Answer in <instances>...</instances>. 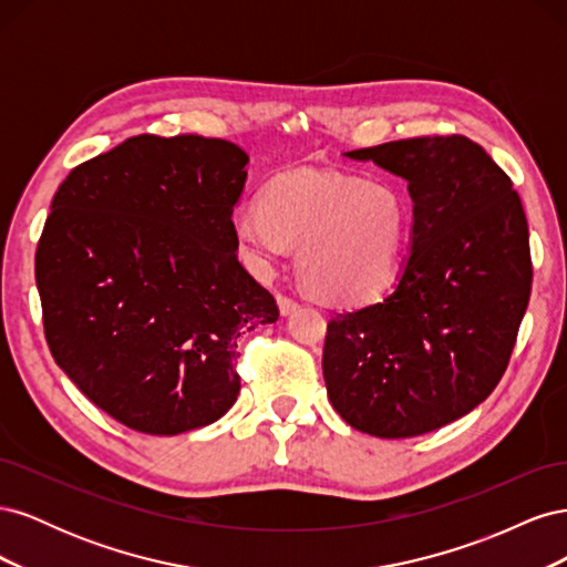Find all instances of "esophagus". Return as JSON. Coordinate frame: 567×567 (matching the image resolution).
I'll list each match as a JSON object with an SVG mask.
<instances>
[{"label":"esophagus","mask_w":567,"mask_h":567,"mask_svg":"<svg viewBox=\"0 0 567 567\" xmlns=\"http://www.w3.org/2000/svg\"><path fill=\"white\" fill-rule=\"evenodd\" d=\"M277 305H279L281 315H290V312L298 310V307H300L296 298H288V296H284V293H279V296H277Z\"/></svg>","instance_id":"34e87169"}]
</instances>
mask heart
I'll return each instance as SVG.
<instances>
[{
  "mask_svg": "<svg viewBox=\"0 0 567 567\" xmlns=\"http://www.w3.org/2000/svg\"><path fill=\"white\" fill-rule=\"evenodd\" d=\"M409 205L388 182L298 169L274 179L260 200L238 205L231 229L246 260L269 271L298 250L302 281L329 302L379 298L400 269Z\"/></svg>",
  "mask_w": 567,
  "mask_h": 567,
  "instance_id": "b5f03b06",
  "label": "heart"
}]
</instances>
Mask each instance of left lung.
Wrapping results in <instances>:
<instances>
[{
    "mask_svg": "<svg viewBox=\"0 0 567 567\" xmlns=\"http://www.w3.org/2000/svg\"><path fill=\"white\" fill-rule=\"evenodd\" d=\"M346 156L406 179L414 227L390 293L326 326V392L357 431L416 437L466 416L502 381L532 288L525 210L468 136H416Z\"/></svg>",
    "mask_w": 567,
    "mask_h": 567,
    "instance_id": "obj_1",
    "label": "left lung"
}]
</instances>
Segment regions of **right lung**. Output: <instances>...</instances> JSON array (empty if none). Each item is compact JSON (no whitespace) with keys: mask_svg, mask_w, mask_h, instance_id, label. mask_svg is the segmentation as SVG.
Listing matches in <instances>:
<instances>
[{"mask_svg":"<svg viewBox=\"0 0 567 567\" xmlns=\"http://www.w3.org/2000/svg\"><path fill=\"white\" fill-rule=\"evenodd\" d=\"M246 165L225 140L140 134L71 169L51 200L35 252L49 350L132 431L225 416L241 390L238 338L279 319L236 255Z\"/></svg>","mask_w":567,"mask_h":567,"instance_id":"1","label":"right lung"}]
</instances>
